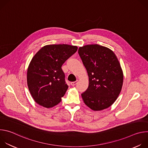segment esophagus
<instances>
[{
	"mask_svg": "<svg viewBox=\"0 0 148 148\" xmlns=\"http://www.w3.org/2000/svg\"><path fill=\"white\" fill-rule=\"evenodd\" d=\"M77 82H78V80H77L76 81L71 82V85L72 86H75V85H76V84H77Z\"/></svg>",
	"mask_w": 148,
	"mask_h": 148,
	"instance_id": "esophagus-1",
	"label": "esophagus"
}]
</instances>
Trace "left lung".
I'll use <instances>...</instances> for the list:
<instances>
[{"instance_id": "1", "label": "left lung", "mask_w": 148, "mask_h": 148, "mask_svg": "<svg viewBox=\"0 0 148 148\" xmlns=\"http://www.w3.org/2000/svg\"><path fill=\"white\" fill-rule=\"evenodd\" d=\"M78 53L89 77L88 87L81 94L84 103L94 111L110 107L123 84V72L116 56L110 49L98 45L79 47Z\"/></svg>"}]
</instances>
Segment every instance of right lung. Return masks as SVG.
Masks as SVG:
<instances>
[{"instance_id":"obj_1","label":"right lung","mask_w":148,"mask_h":148,"mask_svg":"<svg viewBox=\"0 0 148 148\" xmlns=\"http://www.w3.org/2000/svg\"><path fill=\"white\" fill-rule=\"evenodd\" d=\"M77 49L68 45H47L34 55L28 67L27 81L36 103L48 108L61 102L69 88L61 66Z\"/></svg>"}]
</instances>
